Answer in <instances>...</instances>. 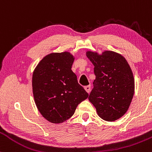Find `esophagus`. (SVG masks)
<instances>
[{
    "mask_svg": "<svg viewBox=\"0 0 152 152\" xmlns=\"http://www.w3.org/2000/svg\"><path fill=\"white\" fill-rule=\"evenodd\" d=\"M84 89L86 90V91L87 92V93L89 94L90 91H91V86L90 85H88V86H86L84 87Z\"/></svg>",
    "mask_w": 152,
    "mask_h": 152,
    "instance_id": "34e87169",
    "label": "esophagus"
}]
</instances>
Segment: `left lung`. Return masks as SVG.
<instances>
[{
	"instance_id": "left-lung-1",
	"label": "left lung",
	"mask_w": 152,
	"mask_h": 152,
	"mask_svg": "<svg viewBox=\"0 0 152 152\" xmlns=\"http://www.w3.org/2000/svg\"><path fill=\"white\" fill-rule=\"evenodd\" d=\"M86 56L94 66V88L88 100L99 117L114 121L129 109L134 94V78L130 66L121 54L105 50L102 54L88 50Z\"/></svg>"
}]
</instances>
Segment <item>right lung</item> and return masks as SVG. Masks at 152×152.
<instances>
[{"label":"right lung","mask_w":152,"mask_h":152,"mask_svg":"<svg viewBox=\"0 0 152 152\" xmlns=\"http://www.w3.org/2000/svg\"><path fill=\"white\" fill-rule=\"evenodd\" d=\"M74 61L69 52L51 53L43 57L33 73L35 103L41 115L51 123L69 119L88 96L71 70Z\"/></svg>","instance_id":"add662e5"}]
</instances>
